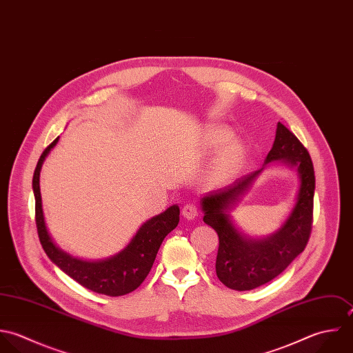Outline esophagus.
Here are the masks:
<instances>
[{"instance_id": "obj_1", "label": "esophagus", "mask_w": 353, "mask_h": 353, "mask_svg": "<svg viewBox=\"0 0 353 353\" xmlns=\"http://www.w3.org/2000/svg\"><path fill=\"white\" fill-rule=\"evenodd\" d=\"M182 214H183V216L186 218V219H194L197 215H199V207H197V204H194V203H188V204H185L183 205V208H182Z\"/></svg>"}]
</instances>
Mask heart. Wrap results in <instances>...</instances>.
I'll use <instances>...</instances> for the list:
<instances>
[{"label": "heart", "mask_w": 353, "mask_h": 353, "mask_svg": "<svg viewBox=\"0 0 353 353\" xmlns=\"http://www.w3.org/2000/svg\"><path fill=\"white\" fill-rule=\"evenodd\" d=\"M232 139V132L223 127H212L205 132L204 142L210 149H216ZM245 157V149L239 142L228 145L216 157L211 168V179L214 182H222L229 179L239 168Z\"/></svg>", "instance_id": "obj_1"}]
</instances>
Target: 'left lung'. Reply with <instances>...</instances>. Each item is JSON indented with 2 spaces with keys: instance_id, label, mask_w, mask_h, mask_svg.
Returning a JSON list of instances; mask_svg holds the SVG:
<instances>
[{
  "instance_id": "1",
  "label": "left lung",
  "mask_w": 353,
  "mask_h": 353,
  "mask_svg": "<svg viewBox=\"0 0 353 353\" xmlns=\"http://www.w3.org/2000/svg\"><path fill=\"white\" fill-rule=\"evenodd\" d=\"M283 160L296 165L300 175L297 203L285 225L261 241L246 239L236 232L228 210L252 185L263 170L250 172L233 185L211 192L201 200L204 222L219 235L216 275L233 290H252L278 276L307 246L314 221L315 172L311 156L300 139L282 123L276 125L275 141L264 165Z\"/></svg>"
}]
</instances>
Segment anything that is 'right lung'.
Masks as SVG:
<instances>
[{
  "instance_id": "obj_1",
  "label": "right lung",
  "mask_w": 353,
  "mask_h": 353,
  "mask_svg": "<svg viewBox=\"0 0 353 353\" xmlns=\"http://www.w3.org/2000/svg\"><path fill=\"white\" fill-rule=\"evenodd\" d=\"M57 141L59 138H56L42 152L32 176V190L35 197V223L41 245L48 257L83 288L94 293L111 297L131 293L148 276L154 263L157 250L165 235L171 233L178 226L179 207L172 205L163 214L143 223L138 233L131 239V242L117 256L108 260L83 261L79 259H74L72 256L60 250L53 243L52 238L48 234L42 212L39 171L46 154L57 143Z\"/></svg>"
}]
</instances>
